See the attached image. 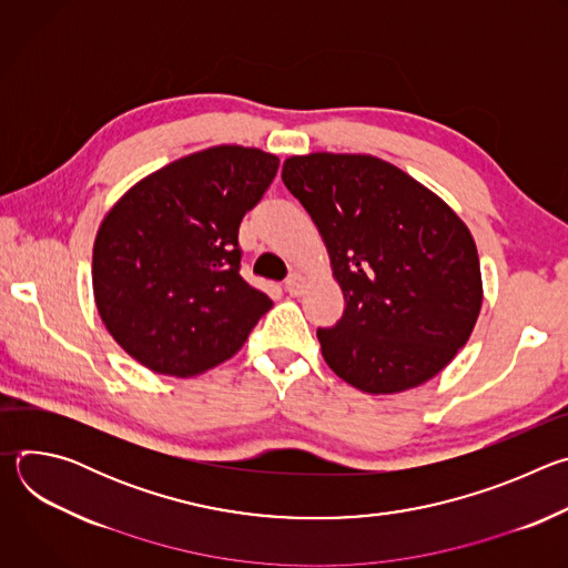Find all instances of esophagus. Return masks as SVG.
Listing matches in <instances>:
<instances>
[{
	"instance_id": "1",
	"label": "esophagus",
	"mask_w": 568,
	"mask_h": 568,
	"mask_svg": "<svg viewBox=\"0 0 568 568\" xmlns=\"http://www.w3.org/2000/svg\"><path fill=\"white\" fill-rule=\"evenodd\" d=\"M303 290H305V276L292 274V276L287 278V283H285V292H287L290 296H301Z\"/></svg>"
}]
</instances>
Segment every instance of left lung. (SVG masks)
<instances>
[{"label": "left lung", "mask_w": 568, "mask_h": 568, "mask_svg": "<svg viewBox=\"0 0 568 568\" xmlns=\"http://www.w3.org/2000/svg\"><path fill=\"white\" fill-rule=\"evenodd\" d=\"M281 178L318 229L344 292L337 326L316 331L333 373L373 395L438 375L467 344L483 303L467 224L373 154H294Z\"/></svg>", "instance_id": "1"}]
</instances>
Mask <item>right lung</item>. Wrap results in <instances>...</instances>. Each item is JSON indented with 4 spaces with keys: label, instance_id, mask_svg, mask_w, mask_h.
Returning <instances> with one entry per match:
<instances>
[{
    "label": "right lung",
    "instance_id": "1",
    "mask_svg": "<svg viewBox=\"0 0 568 568\" xmlns=\"http://www.w3.org/2000/svg\"><path fill=\"white\" fill-rule=\"evenodd\" d=\"M276 171V154L213 145L145 175L108 211L94 240V301L132 359L193 377L247 342L274 303L240 276L237 226Z\"/></svg>",
    "mask_w": 568,
    "mask_h": 568
}]
</instances>
